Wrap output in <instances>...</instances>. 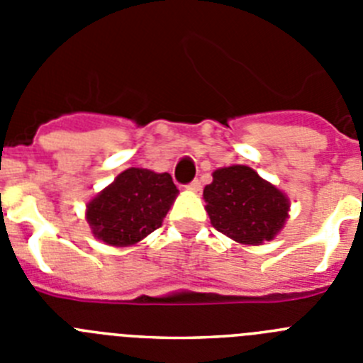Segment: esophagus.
I'll list each match as a JSON object with an SVG mask.
<instances>
[{
    "instance_id": "1",
    "label": "esophagus",
    "mask_w": 363,
    "mask_h": 363,
    "mask_svg": "<svg viewBox=\"0 0 363 363\" xmlns=\"http://www.w3.org/2000/svg\"><path fill=\"white\" fill-rule=\"evenodd\" d=\"M187 189L192 192H198V191H201V184L198 182V179H194V182H191V184L187 185Z\"/></svg>"
}]
</instances>
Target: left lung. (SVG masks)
<instances>
[{
  "mask_svg": "<svg viewBox=\"0 0 363 363\" xmlns=\"http://www.w3.org/2000/svg\"><path fill=\"white\" fill-rule=\"evenodd\" d=\"M203 200L214 229L242 245L277 238L291 211L287 194L249 165L216 169Z\"/></svg>",
  "mask_w": 363,
  "mask_h": 363,
  "instance_id": "obj_1",
  "label": "left lung"
}]
</instances>
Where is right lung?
Masks as SVG:
<instances>
[{"mask_svg": "<svg viewBox=\"0 0 363 363\" xmlns=\"http://www.w3.org/2000/svg\"><path fill=\"white\" fill-rule=\"evenodd\" d=\"M178 194L169 172L130 167L86 203V223L107 245H136L162 227Z\"/></svg>", "mask_w": 363, "mask_h": 363, "instance_id": "add662e5", "label": "right lung"}]
</instances>
